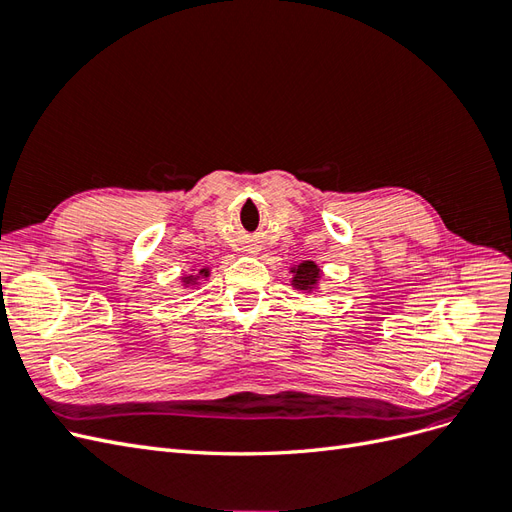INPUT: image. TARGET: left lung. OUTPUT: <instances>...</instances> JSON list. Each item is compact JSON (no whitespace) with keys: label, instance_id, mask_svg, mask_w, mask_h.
I'll return each mask as SVG.
<instances>
[{"label":"left lung","instance_id":"left-lung-1","mask_svg":"<svg viewBox=\"0 0 512 512\" xmlns=\"http://www.w3.org/2000/svg\"><path fill=\"white\" fill-rule=\"evenodd\" d=\"M290 273H292V282L290 284H292L294 290H301V292H314V290H318L322 271H320V267L316 265L314 260L299 262V265H294L290 269Z\"/></svg>","mask_w":512,"mask_h":512}]
</instances>
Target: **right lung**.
Returning a JSON list of instances; mask_svg holds the SVG:
<instances>
[{
    "label": "right lung",
    "instance_id": "obj_1",
    "mask_svg": "<svg viewBox=\"0 0 512 512\" xmlns=\"http://www.w3.org/2000/svg\"><path fill=\"white\" fill-rule=\"evenodd\" d=\"M194 271V269H192ZM211 275V269L209 267H205V269H198L194 275H183L181 277V284H183V288H190V286H198V280L200 277H209Z\"/></svg>",
    "mask_w": 512,
    "mask_h": 512
}]
</instances>
